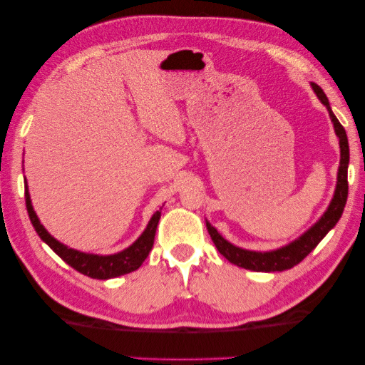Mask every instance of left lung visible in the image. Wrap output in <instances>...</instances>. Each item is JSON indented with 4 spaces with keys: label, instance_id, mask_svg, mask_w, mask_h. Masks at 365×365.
<instances>
[{
    "label": "left lung",
    "instance_id": "1",
    "mask_svg": "<svg viewBox=\"0 0 365 365\" xmlns=\"http://www.w3.org/2000/svg\"><path fill=\"white\" fill-rule=\"evenodd\" d=\"M314 92L317 93L319 100L327 106L328 113H330L334 133H336L339 139V148H341V158H339V168H338V181L336 189H334L333 199L328 205L327 212L322 215V218L315 223L312 228L307 230L301 237L284 247H279L277 250H270V252H255V250H246L235 246L226 241V239L220 235V232L213 228V226L207 222V230L210 235L212 241L217 246L218 252L222 254L226 260L235 264L241 268L252 272H283L292 268L294 265L302 262L306 257L317 247V244L327 236L338 220L341 218L346 200H348V165H349V145H348V135H346L344 128L339 124L338 118L333 115L330 108V101H328L325 92L317 86V83H310Z\"/></svg>",
    "mask_w": 365,
    "mask_h": 365
}]
</instances>
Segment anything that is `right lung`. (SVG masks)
<instances>
[{
	"label": "right lung",
	"mask_w": 365,
	"mask_h": 365,
	"mask_svg": "<svg viewBox=\"0 0 365 365\" xmlns=\"http://www.w3.org/2000/svg\"><path fill=\"white\" fill-rule=\"evenodd\" d=\"M24 187H26V207H27L29 218H31L34 228L37 231V235L40 236L41 241L46 242L48 246L55 250L66 264L71 265L74 270H77L82 274H87V277L97 278V279L121 277V274L137 270V268L143 264V260L147 259L148 252H150L153 247V239H155V232H157L161 210L153 213V217L150 218V222H148L145 231L142 232L133 246H129L128 249H124L121 252L113 254V255L86 254V252H81V250L64 246V244L56 241V239L43 228V225L40 223L37 213L34 212L31 194H29L26 179H24Z\"/></svg>",
	"instance_id": "right-lung-1"
}]
</instances>
